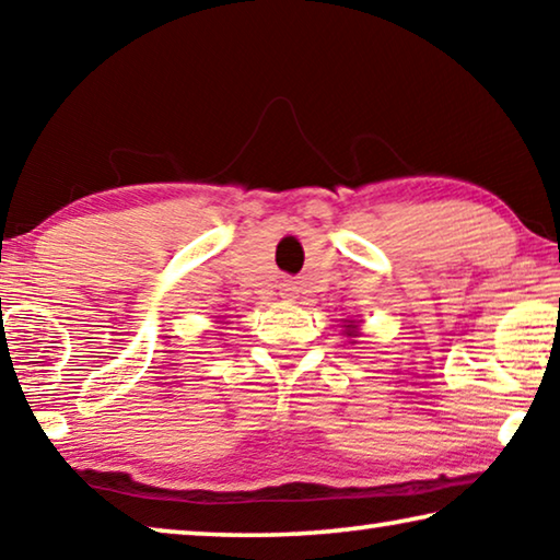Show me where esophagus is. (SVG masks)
<instances>
[{"label":"esophagus","instance_id":"34e87169","mask_svg":"<svg viewBox=\"0 0 560 560\" xmlns=\"http://www.w3.org/2000/svg\"><path fill=\"white\" fill-rule=\"evenodd\" d=\"M287 291H291V289H287Z\"/></svg>","mask_w":560,"mask_h":560}]
</instances>
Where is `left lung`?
I'll return each instance as SVG.
<instances>
[{"label":"left lung","instance_id":"obj_1","mask_svg":"<svg viewBox=\"0 0 560 560\" xmlns=\"http://www.w3.org/2000/svg\"><path fill=\"white\" fill-rule=\"evenodd\" d=\"M346 334H348V336H355V334H358V326H355V320H348V326H346Z\"/></svg>","mask_w":560,"mask_h":560}]
</instances>
